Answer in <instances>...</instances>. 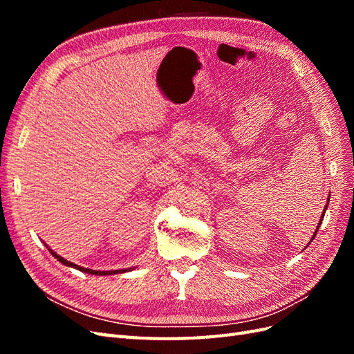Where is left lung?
Instances as JSON below:
<instances>
[{
  "label": "left lung",
  "mask_w": 354,
  "mask_h": 354,
  "mask_svg": "<svg viewBox=\"0 0 354 354\" xmlns=\"http://www.w3.org/2000/svg\"><path fill=\"white\" fill-rule=\"evenodd\" d=\"M328 203H329V198H328ZM328 203L325 205V208H324V212H322V217H320V220H319V223H317V226H316V230H315V233H313V236H312V239H310V242H312L313 239H315V236H316V233H317V230H319V227H320V224H322V220H324V216H325V211L328 209ZM310 242L307 243V246L310 245Z\"/></svg>",
  "instance_id": "obj_1"
}]
</instances>
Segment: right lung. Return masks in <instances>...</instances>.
Returning a JSON list of instances; mask_svg holds the SVG:
<instances>
[{
  "label": "right lung",
  "instance_id": "1",
  "mask_svg": "<svg viewBox=\"0 0 354 354\" xmlns=\"http://www.w3.org/2000/svg\"><path fill=\"white\" fill-rule=\"evenodd\" d=\"M46 246H47V243H46ZM48 248V246H47ZM48 251L51 252V255L55 257V259H57V261H60L62 264H65V266H68V267H72V269H77V270H80V272H84V273H90V274H97V276H106V274H118V273H125V272H130V270H134L136 267H128V269H120V270H91V269H87V267H81V266H78V264H75V263H71V261H68V260H65L63 259V257H60V255H57L55 251H53L51 248H48Z\"/></svg>",
  "mask_w": 354,
  "mask_h": 354
}]
</instances>
